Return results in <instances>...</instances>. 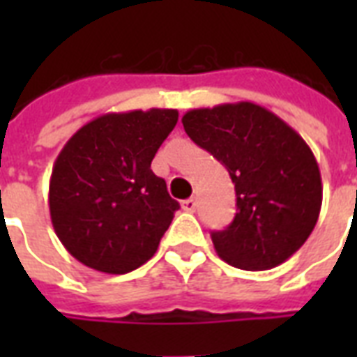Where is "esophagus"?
Instances as JSON below:
<instances>
[{
	"label": "esophagus",
	"mask_w": 357,
	"mask_h": 357,
	"mask_svg": "<svg viewBox=\"0 0 357 357\" xmlns=\"http://www.w3.org/2000/svg\"><path fill=\"white\" fill-rule=\"evenodd\" d=\"M181 207H183V211L195 213V209H196V200H195V198H189V200H183V202H181Z\"/></svg>",
	"instance_id": "1"
}]
</instances>
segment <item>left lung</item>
<instances>
[{
    "instance_id": "1",
    "label": "left lung",
    "mask_w": 357,
    "mask_h": 357,
    "mask_svg": "<svg viewBox=\"0 0 357 357\" xmlns=\"http://www.w3.org/2000/svg\"><path fill=\"white\" fill-rule=\"evenodd\" d=\"M181 122L235 183L234 222L211 234L217 254L243 271L282 265L307 241L321 213V170L310 146L252 102L192 109Z\"/></svg>"
}]
</instances>
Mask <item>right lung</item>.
<instances>
[{"mask_svg": "<svg viewBox=\"0 0 357 357\" xmlns=\"http://www.w3.org/2000/svg\"><path fill=\"white\" fill-rule=\"evenodd\" d=\"M176 123V109L109 113L64 144L50 179V215L79 263L126 274L153 257L179 204L151 161Z\"/></svg>", "mask_w": 357, "mask_h": 357, "instance_id": "add662e5", "label": "right lung"}]
</instances>
